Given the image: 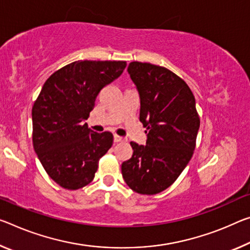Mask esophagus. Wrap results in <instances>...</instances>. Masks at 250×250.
I'll use <instances>...</instances> for the list:
<instances>
[{"mask_svg":"<svg viewBox=\"0 0 250 250\" xmlns=\"http://www.w3.org/2000/svg\"><path fill=\"white\" fill-rule=\"evenodd\" d=\"M113 140H114V142H124V141H125V139L124 137H120V136H118V134H114V137H113Z\"/></svg>","mask_w":250,"mask_h":250,"instance_id":"obj_1","label":"esophagus"}]
</instances>
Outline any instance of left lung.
<instances>
[{"mask_svg":"<svg viewBox=\"0 0 250 250\" xmlns=\"http://www.w3.org/2000/svg\"><path fill=\"white\" fill-rule=\"evenodd\" d=\"M130 78L140 97V121L146 146L130 142L133 154L121 166L133 191L156 195L170 187L191 159L200 119L191 90L164 66L131 62Z\"/></svg>","mask_w":250,"mask_h":250,"instance_id":"8db88e82","label":"left lung"}]
</instances>
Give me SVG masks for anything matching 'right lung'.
Segmentation results:
<instances>
[{
  "mask_svg": "<svg viewBox=\"0 0 250 250\" xmlns=\"http://www.w3.org/2000/svg\"><path fill=\"white\" fill-rule=\"evenodd\" d=\"M125 66V61H75L43 84L32 108L33 146L47 175L62 188L89 185L112 146V133L94 132L84 120L101 89Z\"/></svg>",
  "mask_w": 250,
  "mask_h": 250,
  "instance_id": "right-lung-1",
  "label": "right lung"
}]
</instances>
